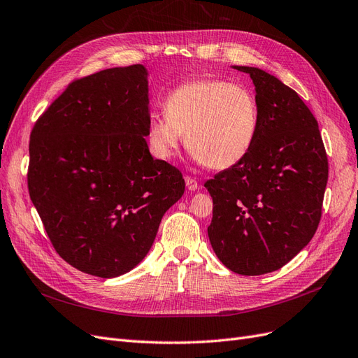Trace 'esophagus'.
<instances>
[{
    "label": "esophagus",
    "mask_w": 358,
    "mask_h": 358,
    "mask_svg": "<svg viewBox=\"0 0 358 358\" xmlns=\"http://www.w3.org/2000/svg\"><path fill=\"white\" fill-rule=\"evenodd\" d=\"M184 181H186V187L190 190V192H194V190H198V187H199V184H198V181H196L193 177H184Z\"/></svg>",
    "instance_id": "34e87169"
}]
</instances>
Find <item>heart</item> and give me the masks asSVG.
Returning <instances> with one entry per match:
<instances>
[{"instance_id":"b5f03b06","label":"heart","mask_w":358,"mask_h":358,"mask_svg":"<svg viewBox=\"0 0 358 358\" xmlns=\"http://www.w3.org/2000/svg\"><path fill=\"white\" fill-rule=\"evenodd\" d=\"M259 124V102L248 87L196 78L168 92L164 114L150 120L147 140L156 157L169 160L186 135V145L199 164L227 169L247 157Z\"/></svg>"}]
</instances>
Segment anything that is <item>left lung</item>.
<instances>
[{
	"mask_svg": "<svg viewBox=\"0 0 358 358\" xmlns=\"http://www.w3.org/2000/svg\"><path fill=\"white\" fill-rule=\"evenodd\" d=\"M256 86L260 124L244 160L205 182L213 198L208 238L239 275L282 268L318 227L329 164L314 114L293 89L255 66H234Z\"/></svg>",
	"mask_w": 358,
	"mask_h": 358,
	"instance_id": "obj_1",
	"label": "left lung"
}]
</instances>
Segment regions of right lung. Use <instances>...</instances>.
<instances>
[{
  "mask_svg": "<svg viewBox=\"0 0 358 358\" xmlns=\"http://www.w3.org/2000/svg\"><path fill=\"white\" fill-rule=\"evenodd\" d=\"M147 70L108 68L74 80L36 122L28 190L56 252L114 278L150 251L184 193L181 172L153 159Z\"/></svg>",
  "mask_w": 358,
  "mask_h": 358,
  "instance_id": "1",
  "label": "right lung"
}]
</instances>
